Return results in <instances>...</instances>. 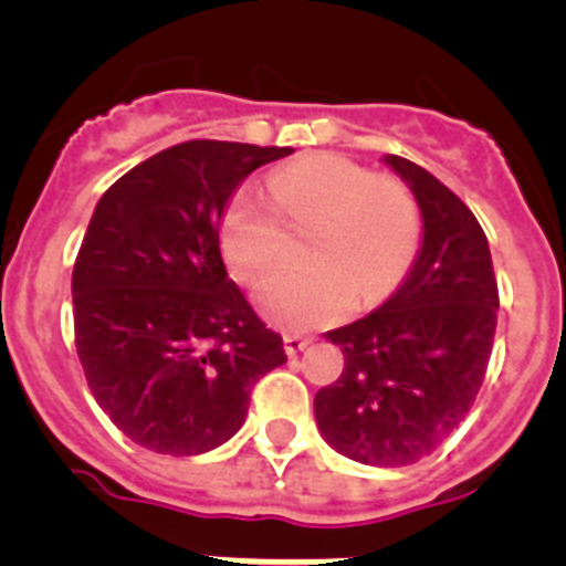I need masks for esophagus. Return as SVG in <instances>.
<instances>
[{
	"mask_svg": "<svg viewBox=\"0 0 566 566\" xmlns=\"http://www.w3.org/2000/svg\"><path fill=\"white\" fill-rule=\"evenodd\" d=\"M307 344H310V338H304V335H295V333L284 335V353L287 355H298Z\"/></svg>",
	"mask_w": 566,
	"mask_h": 566,
	"instance_id": "esophagus-1",
	"label": "esophagus"
}]
</instances>
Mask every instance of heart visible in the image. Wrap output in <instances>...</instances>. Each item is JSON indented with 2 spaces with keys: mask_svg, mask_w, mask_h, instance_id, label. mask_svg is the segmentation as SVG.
I'll list each match as a JSON object with an SVG mask.
<instances>
[{
  "mask_svg": "<svg viewBox=\"0 0 566 566\" xmlns=\"http://www.w3.org/2000/svg\"><path fill=\"white\" fill-rule=\"evenodd\" d=\"M268 203L239 191L222 213L220 239L231 271L256 284L271 276L304 239L310 262L262 284V313L287 329L318 327L349 304L371 307L415 264L422 208L403 180L375 175L340 155H310L268 177Z\"/></svg>",
  "mask_w": 566,
  "mask_h": 566,
  "instance_id": "heart-1",
  "label": "heart"
}]
</instances>
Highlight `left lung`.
<instances>
[{
    "mask_svg": "<svg viewBox=\"0 0 566 566\" xmlns=\"http://www.w3.org/2000/svg\"><path fill=\"white\" fill-rule=\"evenodd\" d=\"M422 208L415 268L384 307L327 338L344 371L315 395L324 440L364 465H411L471 411L496 333L499 290L471 208L434 175L386 155Z\"/></svg>",
    "mask_w": 566,
    "mask_h": 566,
    "instance_id": "obj_1",
    "label": "left lung"
}]
</instances>
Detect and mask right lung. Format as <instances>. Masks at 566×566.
Instances as JSON below:
<instances>
[{
    "instance_id": "right-lung-1",
    "label": "right lung",
    "mask_w": 566,
    "mask_h": 566,
    "mask_svg": "<svg viewBox=\"0 0 566 566\" xmlns=\"http://www.w3.org/2000/svg\"><path fill=\"white\" fill-rule=\"evenodd\" d=\"M290 151L186 140L95 206L73 268L75 349L98 406L137 446L171 457L222 446L256 380L287 360L228 279L220 220L239 182Z\"/></svg>"
}]
</instances>
